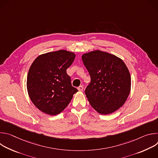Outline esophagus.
<instances>
[{
    "instance_id": "1",
    "label": "esophagus",
    "mask_w": 158,
    "mask_h": 158,
    "mask_svg": "<svg viewBox=\"0 0 158 158\" xmlns=\"http://www.w3.org/2000/svg\"><path fill=\"white\" fill-rule=\"evenodd\" d=\"M77 89H78V90H79V91H83V86L82 85H80V86H79L77 87Z\"/></svg>"
}]
</instances>
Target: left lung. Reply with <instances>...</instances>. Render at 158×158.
<instances>
[{
  "mask_svg": "<svg viewBox=\"0 0 158 158\" xmlns=\"http://www.w3.org/2000/svg\"><path fill=\"white\" fill-rule=\"evenodd\" d=\"M82 60L91 77L85 94L91 106L101 114L122 107L131 90V76L123 60L101 51L84 54Z\"/></svg>",
  "mask_w": 158,
  "mask_h": 158,
  "instance_id": "8db88e82",
  "label": "left lung"
}]
</instances>
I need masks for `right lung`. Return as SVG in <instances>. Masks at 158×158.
Masks as SVG:
<instances>
[{
  "mask_svg": "<svg viewBox=\"0 0 158 158\" xmlns=\"http://www.w3.org/2000/svg\"><path fill=\"white\" fill-rule=\"evenodd\" d=\"M75 57L73 52L60 50L42 54L32 64L27 74V91L33 104L44 113L59 114L78 91L66 73Z\"/></svg>",
  "mask_w": 158,
  "mask_h": 158,
  "instance_id": "right-lung-1",
  "label": "right lung"
}]
</instances>
